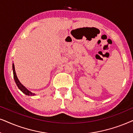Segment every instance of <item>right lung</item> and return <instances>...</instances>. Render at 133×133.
<instances>
[{
  "instance_id": "obj_1",
  "label": "right lung",
  "mask_w": 133,
  "mask_h": 133,
  "mask_svg": "<svg viewBox=\"0 0 133 133\" xmlns=\"http://www.w3.org/2000/svg\"><path fill=\"white\" fill-rule=\"evenodd\" d=\"M13 71L14 79H15L16 84V85L17 86V87H18L19 89H20L23 93L25 94L26 95H29V96H33V95H35V94L31 92H30V91H28V90L26 89V88L24 86H23V85L21 84L20 81H19V80L17 77L16 74L15 65H14V64H13Z\"/></svg>"
}]
</instances>
